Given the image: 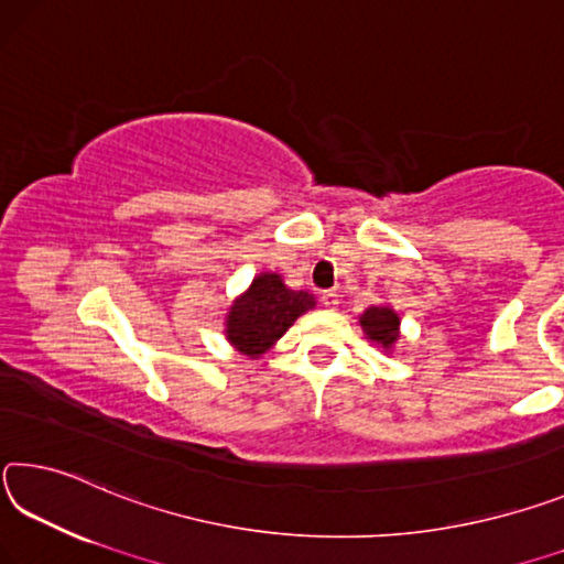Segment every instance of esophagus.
<instances>
[{"label":"esophagus","instance_id":"34e87169","mask_svg":"<svg viewBox=\"0 0 564 564\" xmlns=\"http://www.w3.org/2000/svg\"><path fill=\"white\" fill-rule=\"evenodd\" d=\"M319 300H322V304H325L327 310H335V307H337V302H339V300H337V292H332V290L322 292V297H319Z\"/></svg>","mask_w":564,"mask_h":564}]
</instances>
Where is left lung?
<instances>
[{"label": "left lung", "instance_id": "left-lung-1", "mask_svg": "<svg viewBox=\"0 0 564 564\" xmlns=\"http://www.w3.org/2000/svg\"><path fill=\"white\" fill-rule=\"evenodd\" d=\"M359 327H362L365 337L369 343L377 345L382 352H394L397 343H400V315L390 307V304H372L359 315Z\"/></svg>", "mask_w": 564, "mask_h": 564}]
</instances>
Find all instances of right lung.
Returning a JSON list of instances; mask_svg holds the SVG:
<instances>
[{"instance_id": "1", "label": "right lung", "mask_w": 564, "mask_h": 564, "mask_svg": "<svg viewBox=\"0 0 564 564\" xmlns=\"http://www.w3.org/2000/svg\"><path fill=\"white\" fill-rule=\"evenodd\" d=\"M315 307V294L288 288L282 274L276 272H260L229 304L225 337L239 355L257 359L276 345V339L294 325V319Z\"/></svg>"}]
</instances>
